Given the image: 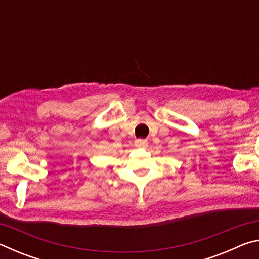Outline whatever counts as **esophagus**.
<instances>
[{"instance_id":"34e87169","label":"esophagus","mask_w":259,"mask_h":259,"mask_svg":"<svg viewBox=\"0 0 259 259\" xmlns=\"http://www.w3.org/2000/svg\"><path fill=\"white\" fill-rule=\"evenodd\" d=\"M148 145L146 139H136L135 140V146L139 148H146Z\"/></svg>"}]
</instances>
